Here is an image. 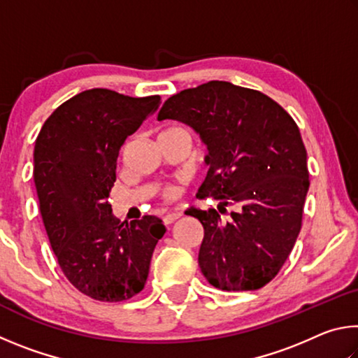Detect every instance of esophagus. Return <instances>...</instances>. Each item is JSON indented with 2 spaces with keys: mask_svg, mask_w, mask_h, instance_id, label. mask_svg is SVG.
<instances>
[{
  "mask_svg": "<svg viewBox=\"0 0 358 358\" xmlns=\"http://www.w3.org/2000/svg\"><path fill=\"white\" fill-rule=\"evenodd\" d=\"M181 216H183V211H181V210H173V211H171V213H167L164 216V224H172V222L177 221L178 217H181Z\"/></svg>",
  "mask_w": 358,
  "mask_h": 358,
  "instance_id": "1",
  "label": "esophagus"
}]
</instances>
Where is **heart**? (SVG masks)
Masks as SVG:
<instances>
[{
    "label": "heart",
    "instance_id": "obj_1",
    "mask_svg": "<svg viewBox=\"0 0 358 358\" xmlns=\"http://www.w3.org/2000/svg\"><path fill=\"white\" fill-rule=\"evenodd\" d=\"M175 131H183V129H180V128H171V129H167V131H164V132H175ZM164 196L169 197V199L175 197V196H177V187H175V186H167L166 189H164Z\"/></svg>",
    "mask_w": 358,
    "mask_h": 358
}]
</instances>
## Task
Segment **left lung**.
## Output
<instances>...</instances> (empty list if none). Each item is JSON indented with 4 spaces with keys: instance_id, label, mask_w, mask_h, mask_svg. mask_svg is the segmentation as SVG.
<instances>
[{
    "instance_id": "obj_1",
    "label": "left lung",
    "mask_w": 358,
    "mask_h": 358,
    "mask_svg": "<svg viewBox=\"0 0 358 358\" xmlns=\"http://www.w3.org/2000/svg\"><path fill=\"white\" fill-rule=\"evenodd\" d=\"M157 120H177L207 145L201 199L234 205L230 220L215 208L186 215L203 226L199 266L221 290H256L281 270L299 237L310 173L299 126L256 90L211 80L169 98ZM226 210V208H224Z\"/></svg>"
}]
</instances>
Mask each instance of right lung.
Wrapping results in <instances>:
<instances>
[{"label": "right lung", "mask_w": 358, "mask_h": 358, "mask_svg": "<svg viewBox=\"0 0 358 358\" xmlns=\"http://www.w3.org/2000/svg\"><path fill=\"white\" fill-rule=\"evenodd\" d=\"M161 104L93 88L63 102L36 138L33 177L42 221L64 276L99 301H123L147 282L159 217L120 222L107 202L126 138Z\"/></svg>", "instance_id": "right-lung-1"}]
</instances>
